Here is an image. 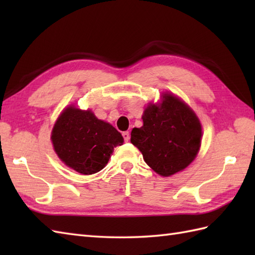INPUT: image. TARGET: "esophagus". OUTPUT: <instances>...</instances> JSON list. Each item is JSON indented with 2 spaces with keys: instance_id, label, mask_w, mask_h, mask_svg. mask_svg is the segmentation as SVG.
Segmentation results:
<instances>
[{
  "instance_id": "esophagus-1",
  "label": "esophagus",
  "mask_w": 255,
  "mask_h": 255,
  "mask_svg": "<svg viewBox=\"0 0 255 255\" xmlns=\"http://www.w3.org/2000/svg\"><path fill=\"white\" fill-rule=\"evenodd\" d=\"M123 137H124V139H125V141H129V139H130V133H129L128 131H125V132H123Z\"/></svg>"
}]
</instances>
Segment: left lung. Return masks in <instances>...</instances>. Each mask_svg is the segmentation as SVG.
Masks as SVG:
<instances>
[{
	"label": "left lung",
	"instance_id": "8db88e82",
	"mask_svg": "<svg viewBox=\"0 0 255 255\" xmlns=\"http://www.w3.org/2000/svg\"><path fill=\"white\" fill-rule=\"evenodd\" d=\"M142 121V127L132 129L130 141L158 174H175L196 158L202 143V125L186 103L164 93L159 104L147 106Z\"/></svg>",
	"mask_w": 255,
	"mask_h": 255
}]
</instances>
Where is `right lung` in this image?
I'll return each instance as SVG.
<instances>
[{
	"mask_svg": "<svg viewBox=\"0 0 255 255\" xmlns=\"http://www.w3.org/2000/svg\"><path fill=\"white\" fill-rule=\"evenodd\" d=\"M56 153L67 166L90 175L104 169L124 138L111 124L97 118L92 111L69 106L58 117L51 131Z\"/></svg>",
	"mask_w": 255,
	"mask_h": 255,
	"instance_id": "right-lung-1",
	"label": "right lung"
}]
</instances>
